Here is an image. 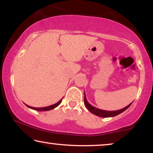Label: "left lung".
<instances>
[{"mask_svg": "<svg viewBox=\"0 0 153 153\" xmlns=\"http://www.w3.org/2000/svg\"><path fill=\"white\" fill-rule=\"evenodd\" d=\"M132 103V102H131ZM129 104V105H127V106H125L122 109H120V110H117V111H104V110H102V109H100V108H95V106H92L91 104L88 103V102L86 100V97H85V93H84V104H85V107L88 108V110L89 111H91L92 114L96 115V116H99V117H102V118H108V117H114V116H116L117 115L121 114V113H123V111H125V110L127 109L130 105L131 104Z\"/></svg>", "mask_w": 153, "mask_h": 153, "instance_id": "left-lung-1", "label": "left lung"}]
</instances>
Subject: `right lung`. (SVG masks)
Segmentation results:
<instances>
[{
  "mask_svg": "<svg viewBox=\"0 0 153 153\" xmlns=\"http://www.w3.org/2000/svg\"><path fill=\"white\" fill-rule=\"evenodd\" d=\"M62 98L61 100H60L59 102H58L57 103L54 104H53V105H51V106H46V107H42V108H36V107H33V106H30L28 105H27V104H26V105L28 106V108H32V109L33 110H36V111H49V110H51V109H53V108H55L56 107H57V106L59 105V104L61 103V101H62Z\"/></svg>",
  "mask_w": 153,
  "mask_h": 153,
  "instance_id": "1",
  "label": "right lung"
}]
</instances>
